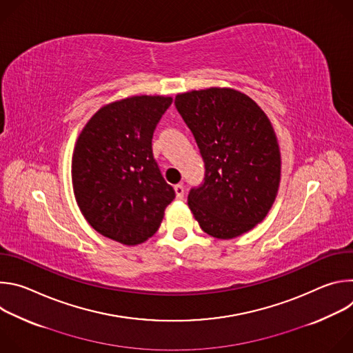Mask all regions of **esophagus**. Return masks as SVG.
<instances>
[{
	"label": "esophagus",
	"instance_id": "1",
	"mask_svg": "<svg viewBox=\"0 0 353 353\" xmlns=\"http://www.w3.org/2000/svg\"><path fill=\"white\" fill-rule=\"evenodd\" d=\"M174 192H176V198L177 199H183V196H184V187H183V184H176L174 185Z\"/></svg>",
	"mask_w": 353,
	"mask_h": 353
}]
</instances>
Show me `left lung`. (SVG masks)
I'll list each match as a JSON object with an SVG mask.
<instances>
[{"mask_svg": "<svg viewBox=\"0 0 353 353\" xmlns=\"http://www.w3.org/2000/svg\"><path fill=\"white\" fill-rule=\"evenodd\" d=\"M174 105L205 163L204 183L188 194L195 221L221 240L256 228L281 183V150L268 116L232 88L179 93Z\"/></svg>", "mask_w": 353, "mask_h": 353, "instance_id": "obj_1", "label": "left lung"}]
</instances>
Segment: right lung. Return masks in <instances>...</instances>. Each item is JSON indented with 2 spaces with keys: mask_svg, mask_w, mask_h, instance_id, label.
<instances>
[{
  "mask_svg": "<svg viewBox=\"0 0 353 353\" xmlns=\"http://www.w3.org/2000/svg\"><path fill=\"white\" fill-rule=\"evenodd\" d=\"M172 96L139 94L100 108L74 148L71 177L77 204L102 236L125 245L152 237L174 190L161 174L152 137Z\"/></svg>",
  "mask_w": 353,
  "mask_h": 353,
  "instance_id": "obj_1",
  "label": "right lung"
}]
</instances>
